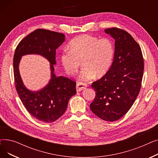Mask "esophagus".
<instances>
[{
  "label": "esophagus",
  "instance_id": "esophagus-1",
  "mask_svg": "<svg viewBox=\"0 0 158 158\" xmlns=\"http://www.w3.org/2000/svg\"><path fill=\"white\" fill-rule=\"evenodd\" d=\"M86 86L87 85L85 83H84V82H78L76 85L77 92H80V91L84 89Z\"/></svg>",
  "mask_w": 158,
  "mask_h": 158
}]
</instances>
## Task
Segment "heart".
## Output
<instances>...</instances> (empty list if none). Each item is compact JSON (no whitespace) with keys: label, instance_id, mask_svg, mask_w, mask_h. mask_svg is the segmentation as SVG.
Wrapping results in <instances>:
<instances>
[{"label":"heart","instance_id":"b5f03b06","mask_svg":"<svg viewBox=\"0 0 158 158\" xmlns=\"http://www.w3.org/2000/svg\"><path fill=\"white\" fill-rule=\"evenodd\" d=\"M69 50L61 55L63 68L72 76L78 72L82 62L84 68L80 77L83 81L105 76L113 63L114 45L110 38L83 35L70 41Z\"/></svg>","mask_w":158,"mask_h":158}]
</instances>
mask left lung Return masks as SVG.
Wrapping results in <instances>:
<instances>
[{"label": "left lung", "instance_id": "1", "mask_svg": "<svg viewBox=\"0 0 158 158\" xmlns=\"http://www.w3.org/2000/svg\"><path fill=\"white\" fill-rule=\"evenodd\" d=\"M105 32L115 40L114 60L108 72L92 83L95 97L89 107L100 118L113 122L125 115L136 99L144 62L139 44L129 33L117 27Z\"/></svg>", "mask_w": 158, "mask_h": 158}]
</instances>
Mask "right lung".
<instances>
[{
	"mask_svg": "<svg viewBox=\"0 0 158 158\" xmlns=\"http://www.w3.org/2000/svg\"><path fill=\"white\" fill-rule=\"evenodd\" d=\"M65 36L44 29H38L27 35L16 47L13 57V73L16 92L30 114L37 120L51 123L65 112L69 99L76 94V82L54 73L56 51L64 41ZM36 53L45 56L51 63L52 79L43 89L32 92L26 88L21 81L18 65L23 55Z\"/></svg>",
	"mask_w": 158,
	"mask_h": 158,
	"instance_id": "add662e5",
	"label": "right lung"
}]
</instances>
